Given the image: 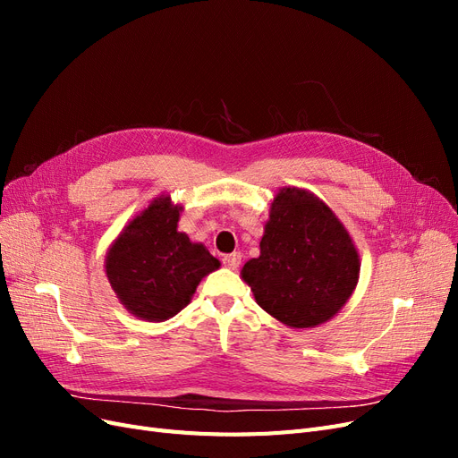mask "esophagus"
I'll return each instance as SVG.
<instances>
[{
	"instance_id": "obj_1",
	"label": "esophagus",
	"mask_w": 458,
	"mask_h": 458,
	"mask_svg": "<svg viewBox=\"0 0 458 458\" xmlns=\"http://www.w3.org/2000/svg\"><path fill=\"white\" fill-rule=\"evenodd\" d=\"M241 252H233L229 256H224V263L229 269H237L241 266Z\"/></svg>"
}]
</instances>
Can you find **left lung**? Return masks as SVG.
Here are the masks:
<instances>
[{
    "label": "left lung",
    "mask_w": 458,
    "mask_h": 458,
    "mask_svg": "<svg viewBox=\"0 0 458 458\" xmlns=\"http://www.w3.org/2000/svg\"><path fill=\"white\" fill-rule=\"evenodd\" d=\"M361 261L348 229L315 192L281 187L263 225L259 256L241 269L258 306L290 328L330 321L348 303Z\"/></svg>",
    "instance_id": "obj_1"
}]
</instances>
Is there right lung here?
<instances>
[{"mask_svg": "<svg viewBox=\"0 0 458 458\" xmlns=\"http://www.w3.org/2000/svg\"><path fill=\"white\" fill-rule=\"evenodd\" d=\"M182 204L158 195L110 242L105 273L116 298L148 323L168 321L191 301L206 275L219 269L202 242L177 231Z\"/></svg>", "mask_w": 458, "mask_h": 458, "instance_id": "obj_1", "label": "right lung"}]
</instances>
